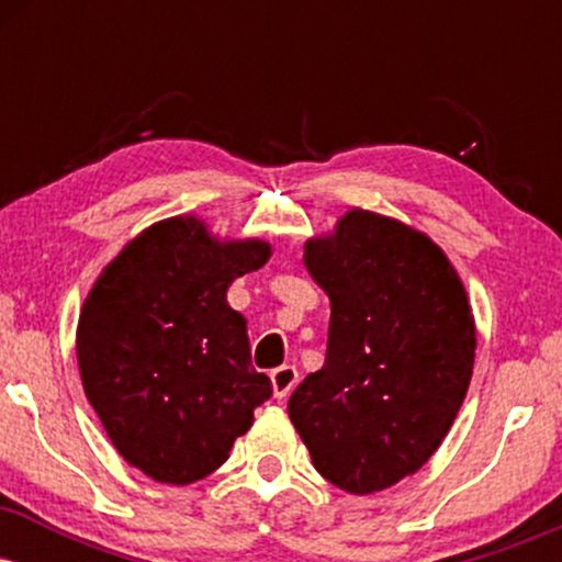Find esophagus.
I'll list each match as a JSON object with an SVG mask.
<instances>
[{"instance_id": "obj_1", "label": "esophagus", "mask_w": 562, "mask_h": 562, "mask_svg": "<svg viewBox=\"0 0 562 562\" xmlns=\"http://www.w3.org/2000/svg\"><path fill=\"white\" fill-rule=\"evenodd\" d=\"M295 383H299V370L290 364H282L272 370V391L277 398H285L290 391L295 389Z\"/></svg>"}]
</instances>
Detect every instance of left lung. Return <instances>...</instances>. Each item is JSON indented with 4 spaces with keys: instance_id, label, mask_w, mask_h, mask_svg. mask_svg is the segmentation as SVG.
Wrapping results in <instances>:
<instances>
[{
    "instance_id": "1",
    "label": "left lung",
    "mask_w": 562,
    "mask_h": 562,
    "mask_svg": "<svg viewBox=\"0 0 562 562\" xmlns=\"http://www.w3.org/2000/svg\"><path fill=\"white\" fill-rule=\"evenodd\" d=\"M303 263L330 295L322 370L288 402L314 468L375 494L434 457L473 378L475 317L449 256L420 229L351 209L308 237Z\"/></svg>"
}]
</instances>
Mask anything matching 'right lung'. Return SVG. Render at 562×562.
<instances>
[{"mask_svg":"<svg viewBox=\"0 0 562 562\" xmlns=\"http://www.w3.org/2000/svg\"><path fill=\"white\" fill-rule=\"evenodd\" d=\"M272 256L259 237H218L184 214L150 224L83 299L76 357L83 393L132 468L187 486L229 457L272 383L250 364L237 277Z\"/></svg>","mask_w":562,"mask_h":562,"instance_id":"right-lung-1","label":"right lung"}]
</instances>
